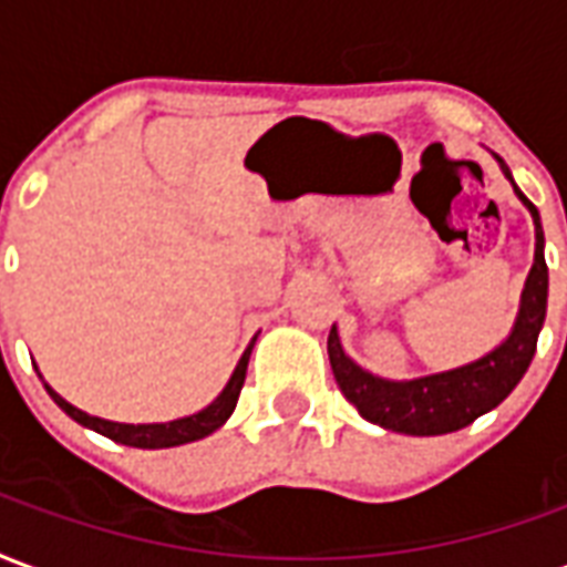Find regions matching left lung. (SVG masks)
<instances>
[{"mask_svg": "<svg viewBox=\"0 0 567 567\" xmlns=\"http://www.w3.org/2000/svg\"><path fill=\"white\" fill-rule=\"evenodd\" d=\"M496 162L502 174L514 183L511 171L498 155ZM514 192L529 207L532 219H535V264L526 276V288L519 297V312L511 337L475 363L435 372V375H423V379L388 381L372 375L348 358L342 351V342H339L337 327H330V337H327L330 367H333L339 390L358 409L360 417H367L369 423H379L390 433H456L468 423H475L481 414L493 412L526 375V369L535 358L544 316H547V261H544V230H540L538 209L517 186H514Z\"/></svg>", "mask_w": 567, "mask_h": 567, "instance_id": "1", "label": "left lung"}]
</instances>
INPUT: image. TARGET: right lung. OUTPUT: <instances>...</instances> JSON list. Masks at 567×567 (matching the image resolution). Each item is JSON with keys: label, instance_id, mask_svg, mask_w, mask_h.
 I'll return each instance as SVG.
<instances>
[{"label": "right lung", "instance_id": "add662e5", "mask_svg": "<svg viewBox=\"0 0 567 567\" xmlns=\"http://www.w3.org/2000/svg\"><path fill=\"white\" fill-rule=\"evenodd\" d=\"M258 339V337H255ZM255 339L249 342V348L243 351L240 363L234 369V375L228 379L225 390H221L216 400L209 402L207 409H200L198 414H188V417H179V421H167V423H116V421H104V417H92V414L74 409L71 402H65L56 393V390L48 388V393L53 396V402L60 405L62 412L69 414L71 421H78L86 430H95V433L107 435L113 442L128 444V447H146V451H158V447H177V444L198 442V439H207L209 433H216L221 423L228 421L234 409H237V400H240L243 381H246V367H249V354Z\"/></svg>", "mask_w": 567, "mask_h": 567}]
</instances>
